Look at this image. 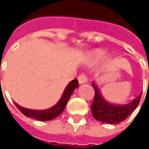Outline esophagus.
Here are the masks:
<instances>
[{
  "instance_id": "esophagus-1",
  "label": "esophagus",
  "mask_w": 149,
  "mask_h": 149,
  "mask_svg": "<svg viewBox=\"0 0 149 149\" xmlns=\"http://www.w3.org/2000/svg\"><path fill=\"white\" fill-rule=\"evenodd\" d=\"M78 79H79V84L86 83V82L88 81V77H87V75H86L85 73H81V74H79V77H78Z\"/></svg>"
}]
</instances>
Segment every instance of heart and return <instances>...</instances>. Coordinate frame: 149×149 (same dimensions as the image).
<instances>
[{
  "label": "heart",
  "mask_w": 149,
  "mask_h": 149,
  "mask_svg": "<svg viewBox=\"0 0 149 149\" xmlns=\"http://www.w3.org/2000/svg\"><path fill=\"white\" fill-rule=\"evenodd\" d=\"M104 56V51L102 50H95L92 53V59L94 61H97Z\"/></svg>",
  "instance_id": "heart-1"
}]
</instances>
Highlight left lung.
<instances>
[{"instance_id": "1", "label": "left lung", "mask_w": 149, "mask_h": 149, "mask_svg": "<svg viewBox=\"0 0 149 149\" xmlns=\"http://www.w3.org/2000/svg\"><path fill=\"white\" fill-rule=\"evenodd\" d=\"M92 86L95 90V96L94 101L91 104V112L95 119L103 123L115 124L124 121L138 107L141 98L140 94L132 102L128 104L114 105L109 104L103 98L94 82H92Z\"/></svg>"}]
</instances>
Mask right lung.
Returning <instances> with one entry per match:
<instances>
[{"label": "right lung", "mask_w": 149, "mask_h": 149, "mask_svg": "<svg viewBox=\"0 0 149 149\" xmlns=\"http://www.w3.org/2000/svg\"><path fill=\"white\" fill-rule=\"evenodd\" d=\"M78 87H79V81L77 79H74L68 84L67 88H65L63 94H62V96L60 99V101L55 105H54L51 108H48L46 110H40V111L30 110V109H26V108L21 107L20 105H19L16 103H15V104H16L17 108H18V109L26 117H30V118L38 120V121H50V120H53V119L56 118L57 116H59L62 112H63L71 94L73 93L74 89Z\"/></svg>", "instance_id": "right-lung-1"}]
</instances>
